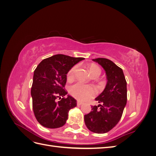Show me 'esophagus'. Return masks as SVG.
I'll return each mask as SVG.
<instances>
[{
  "label": "esophagus",
  "mask_w": 156,
  "mask_h": 156,
  "mask_svg": "<svg viewBox=\"0 0 156 156\" xmlns=\"http://www.w3.org/2000/svg\"><path fill=\"white\" fill-rule=\"evenodd\" d=\"M83 102H81V101H77V105H82L83 104Z\"/></svg>",
  "instance_id": "34e87169"
}]
</instances>
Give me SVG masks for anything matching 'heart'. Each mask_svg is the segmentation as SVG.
<instances>
[{"label":"heart","instance_id":"heart-1","mask_svg":"<svg viewBox=\"0 0 156 156\" xmlns=\"http://www.w3.org/2000/svg\"><path fill=\"white\" fill-rule=\"evenodd\" d=\"M77 70V66L72 67L69 69L68 73V79H72L73 78L75 72ZM90 73L92 75V77L96 75H100L101 70L96 66H91L89 68ZM69 91L71 95L75 98L81 101H85L88 100V99L94 97L96 95V90L92 86L87 85V84H84L82 83H76L72 86H70L69 88Z\"/></svg>","mask_w":156,"mask_h":156}]
</instances>
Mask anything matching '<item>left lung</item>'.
I'll list each match as a JSON object with an SVG mask.
<instances>
[{
    "label": "left lung",
    "instance_id": "obj_1",
    "mask_svg": "<svg viewBox=\"0 0 156 156\" xmlns=\"http://www.w3.org/2000/svg\"><path fill=\"white\" fill-rule=\"evenodd\" d=\"M105 69L106 87L95 100L100 104L92 106V111L84 115L87 128L96 133H105L120 121L127 103V83L122 69L111 60L93 59Z\"/></svg>",
    "mask_w": 156,
    "mask_h": 156
}]
</instances>
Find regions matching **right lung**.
I'll use <instances>...</instances> for the list:
<instances>
[{
	"label": "right lung",
	"mask_w": 156,
	"mask_h": 156,
	"mask_svg": "<svg viewBox=\"0 0 156 156\" xmlns=\"http://www.w3.org/2000/svg\"><path fill=\"white\" fill-rule=\"evenodd\" d=\"M64 55L44 59L34 72L31 88L32 108L36 120L45 127L63 126L69 111L77 106V101L64 89L67 73L74 65L84 60Z\"/></svg>",
	"instance_id": "1"
}]
</instances>
